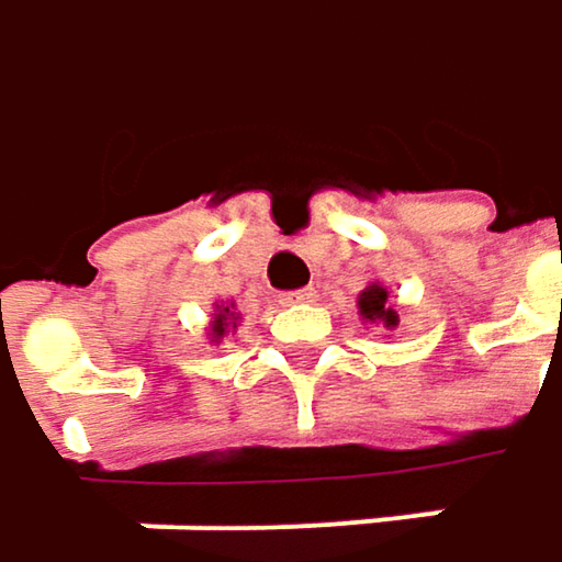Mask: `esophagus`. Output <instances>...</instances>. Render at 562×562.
I'll list each match as a JSON object with an SVG mask.
<instances>
[{
    "mask_svg": "<svg viewBox=\"0 0 562 562\" xmlns=\"http://www.w3.org/2000/svg\"><path fill=\"white\" fill-rule=\"evenodd\" d=\"M315 289H295V292H282L280 305H299V302H312Z\"/></svg>",
    "mask_w": 562,
    "mask_h": 562,
    "instance_id": "esophagus-1",
    "label": "esophagus"
}]
</instances>
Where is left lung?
<instances>
[{"label":"left lung","mask_w":562,"mask_h":562,"mask_svg":"<svg viewBox=\"0 0 562 562\" xmlns=\"http://www.w3.org/2000/svg\"><path fill=\"white\" fill-rule=\"evenodd\" d=\"M357 305H360V315L367 318V322H385V328H392L395 322H398V315L392 312V305H389V292H385L383 285H367L363 292H360V299H357Z\"/></svg>","instance_id":"1"}]
</instances>
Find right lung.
<instances>
[{"mask_svg":"<svg viewBox=\"0 0 562 562\" xmlns=\"http://www.w3.org/2000/svg\"><path fill=\"white\" fill-rule=\"evenodd\" d=\"M228 315H231V308H222V315L215 318V328H212V331L218 334V337L225 334V325H228Z\"/></svg>","mask_w":562,"mask_h":562,"instance_id":"add662e5","label":"right lung"}]
</instances>
